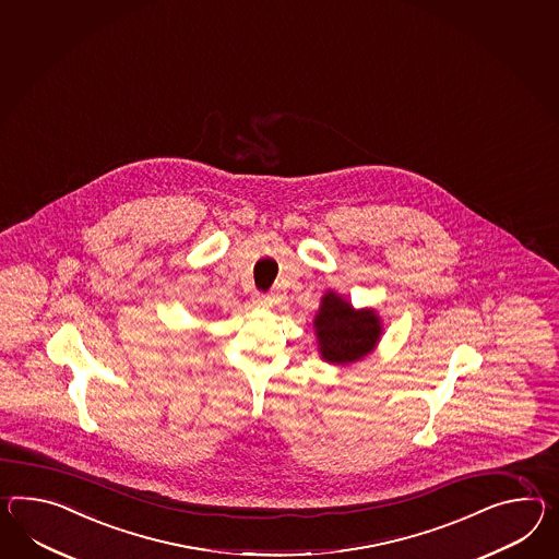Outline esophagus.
<instances>
[{"label":"esophagus","instance_id":"esophagus-1","mask_svg":"<svg viewBox=\"0 0 559 559\" xmlns=\"http://www.w3.org/2000/svg\"><path fill=\"white\" fill-rule=\"evenodd\" d=\"M252 302H254L259 309H271V307H273V299H271L269 295H260V293H257V295L252 297Z\"/></svg>","mask_w":559,"mask_h":559}]
</instances>
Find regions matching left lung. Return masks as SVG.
Wrapping results in <instances>:
<instances>
[{"label": "left lung", "mask_w": 559, "mask_h": 559, "mask_svg": "<svg viewBox=\"0 0 559 559\" xmlns=\"http://www.w3.org/2000/svg\"><path fill=\"white\" fill-rule=\"evenodd\" d=\"M313 329L319 355L331 366H352L361 361L373 354L383 335V325L376 309H355L335 290H328L321 297Z\"/></svg>", "instance_id": "left-lung-1"}]
</instances>
